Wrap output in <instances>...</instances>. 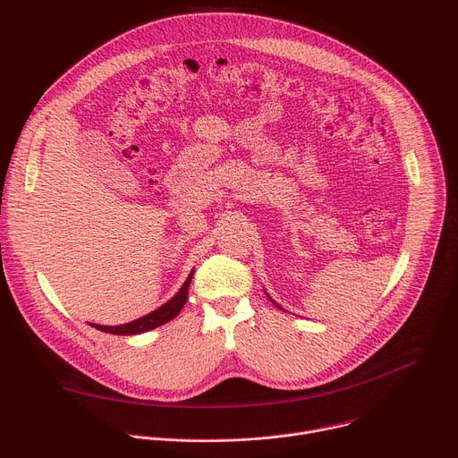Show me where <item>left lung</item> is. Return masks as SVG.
I'll use <instances>...</instances> for the list:
<instances>
[{
  "mask_svg": "<svg viewBox=\"0 0 458 458\" xmlns=\"http://www.w3.org/2000/svg\"><path fill=\"white\" fill-rule=\"evenodd\" d=\"M267 295H268V293H267ZM268 299H270V301H272V302H274V304H276V306H277V308H279V310H284V308H283V306H279V304H277V302H276V301H274V299H272V297H270V295H268Z\"/></svg>",
  "mask_w": 458,
  "mask_h": 458,
  "instance_id": "8db88e82",
  "label": "left lung"
}]
</instances>
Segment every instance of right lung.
I'll list each match as a JSON object with an SVG mask.
<instances>
[{
  "instance_id": "right-lung-1",
  "label": "right lung",
  "mask_w": 458,
  "mask_h": 458,
  "mask_svg": "<svg viewBox=\"0 0 458 458\" xmlns=\"http://www.w3.org/2000/svg\"><path fill=\"white\" fill-rule=\"evenodd\" d=\"M191 277H193V270L190 272V276L186 277V281L182 283L179 292L170 301H166L163 306L156 308L154 311H150L132 322L119 324V326H101V324H92V326L96 330H101L105 334H114V335H138V334L150 332V330L157 328V326H163L179 315V311L182 310V306L188 299V288H190Z\"/></svg>"
}]
</instances>
